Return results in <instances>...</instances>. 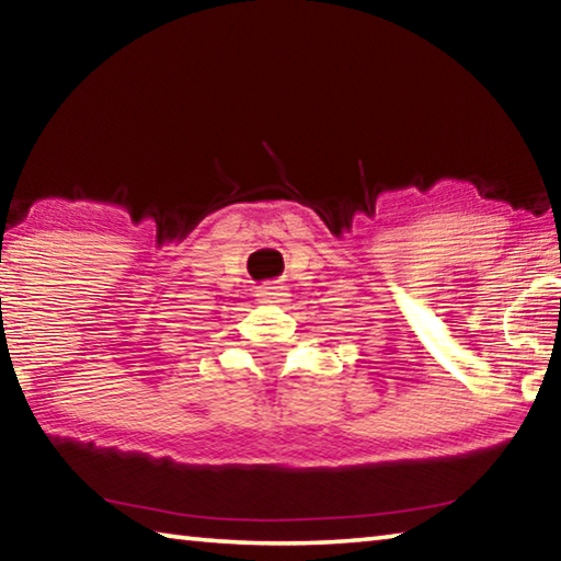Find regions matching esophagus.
Returning a JSON list of instances; mask_svg holds the SVG:
<instances>
[{"instance_id": "esophagus-1", "label": "esophagus", "mask_w": 561, "mask_h": 561, "mask_svg": "<svg viewBox=\"0 0 561 561\" xmlns=\"http://www.w3.org/2000/svg\"><path fill=\"white\" fill-rule=\"evenodd\" d=\"M284 297H287V291H284V287L277 282L262 284L260 291H257L260 304H282V301H287Z\"/></svg>"}]
</instances>
